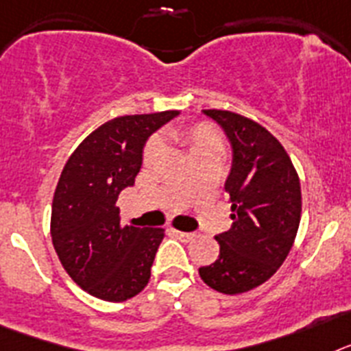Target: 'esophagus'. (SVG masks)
Segmentation results:
<instances>
[{"instance_id": "1", "label": "esophagus", "mask_w": 351, "mask_h": 351, "mask_svg": "<svg viewBox=\"0 0 351 351\" xmlns=\"http://www.w3.org/2000/svg\"><path fill=\"white\" fill-rule=\"evenodd\" d=\"M171 233H173V237H176V239L182 240V242H191V240L196 237L194 233H187V231H178V230H173Z\"/></svg>"}]
</instances>
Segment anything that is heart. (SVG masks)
I'll return each mask as SVG.
<instances>
[{
  "instance_id": "obj_1",
  "label": "heart",
  "mask_w": 351,
  "mask_h": 351,
  "mask_svg": "<svg viewBox=\"0 0 351 351\" xmlns=\"http://www.w3.org/2000/svg\"><path fill=\"white\" fill-rule=\"evenodd\" d=\"M173 138L187 150L189 158L208 154L222 155V152H224V139L212 123H196L193 127H189V129L175 130ZM158 152H160V143H148V146L145 148L146 162H152L158 155Z\"/></svg>"
}]
</instances>
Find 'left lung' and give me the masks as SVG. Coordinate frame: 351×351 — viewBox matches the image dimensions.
I'll use <instances>...</instances> for the list:
<instances>
[{
  "instance_id": "left-lung-1",
  "label": "left lung",
  "mask_w": 351,
  "mask_h": 351,
  "mask_svg": "<svg viewBox=\"0 0 351 351\" xmlns=\"http://www.w3.org/2000/svg\"><path fill=\"white\" fill-rule=\"evenodd\" d=\"M205 114L233 146L224 185L233 224L215 237L219 258L201 267L199 276L215 291L237 295L268 281L293 247L302 212L300 180L285 146L263 125L222 109Z\"/></svg>"
}]
</instances>
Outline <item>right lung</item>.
Returning a JSON list of instances; mask_svg holds the SVG:
<instances>
[{
  "label": "right lung",
  "instance_id": "add662e5",
  "mask_svg": "<svg viewBox=\"0 0 351 351\" xmlns=\"http://www.w3.org/2000/svg\"><path fill=\"white\" fill-rule=\"evenodd\" d=\"M176 114L106 121L75 148L58 180L51 210L54 251L72 281L100 300H129L150 281L164 230L121 226L117 201L134 185L148 136Z\"/></svg>",
  "mask_w": 351,
  "mask_h": 351
}]
</instances>
